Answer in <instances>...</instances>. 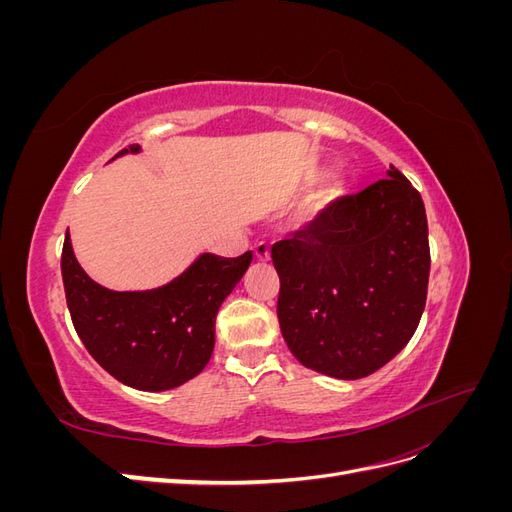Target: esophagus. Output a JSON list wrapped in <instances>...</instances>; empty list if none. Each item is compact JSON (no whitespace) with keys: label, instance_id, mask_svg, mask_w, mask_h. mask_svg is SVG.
I'll return each mask as SVG.
<instances>
[{"label":"esophagus","instance_id":"obj_1","mask_svg":"<svg viewBox=\"0 0 512 512\" xmlns=\"http://www.w3.org/2000/svg\"><path fill=\"white\" fill-rule=\"evenodd\" d=\"M254 256H256V260H260V262L269 260V256H271V247H269V243H265V241L256 243V245H254Z\"/></svg>","mask_w":512,"mask_h":512}]
</instances>
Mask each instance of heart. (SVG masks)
<instances>
[{
	"instance_id": "1",
	"label": "heart",
	"mask_w": 512,
	"mask_h": 512,
	"mask_svg": "<svg viewBox=\"0 0 512 512\" xmlns=\"http://www.w3.org/2000/svg\"><path fill=\"white\" fill-rule=\"evenodd\" d=\"M337 194H342V185H339V181H333V183H329L327 188H324V190H322L314 200H309L307 207H305V215H314V213H318L320 209L327 207Z\"/></svg>"
}]
</instances>
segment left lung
Instances as JSON below:
<instances>
[{
  "instance_id": "8db88e82",
  "label": "left lung",
  "mask_w": 512,
  "mask_h": 512,
  "mask_svg": "<svg viewBox=\"0 0 512 512\" xmlns=\"http://www.w3.org/2000/svg\"><path fill=\"white\" fill-rule=\"evenodd\" d=\"M277 320L297 361L359 380L404 350L423 316L429 239L423 198L391 164L273 245Z\"/></svg>"
}]
</instances>
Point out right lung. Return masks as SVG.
<instances>
[{"mask_svg": "<svg viewBox=\"0 0 512 512\" xmlns=\"http://www.w3.org/2000/svg\"><path fill=\"white\" fill-rule=\"evenodd\" d=\"M138 151L130 145L117 156ZM250 262L252 252L237 258L203 254L162 288L115 292L83 271L66 232L61 277L72 324L87 352L119 382L156 393L205 369L215 346V316Z\"/></svg>", "mask_w": 512, "mask_h": 512, "instance_id": "add662e5", "label": "right lung"}]
</instances>
